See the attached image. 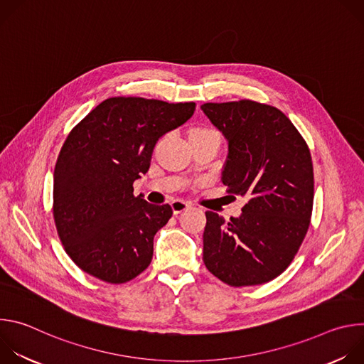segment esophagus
<instances>
[{
  "mask_svg": "<svg viewBox=\"0 0 364 364\" xmlns=\"http://www.w3.org/2000/svg\"><path fill=\"white\" fill-rule=\"evenodd\" d=\"M188 207H190V204L187 201H184V200H173L171 201V209H173L174 215H178V213L187 210Z\"/></svg>",
  "mask_w": 364,
  "mask_h": 364,
  "instance_id": "1",
  "label": "esophagus"
}]
</instances>
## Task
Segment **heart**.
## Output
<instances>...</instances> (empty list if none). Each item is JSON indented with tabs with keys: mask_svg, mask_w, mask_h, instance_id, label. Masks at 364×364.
<instances>
[{
	"mask_svg": "<svg viewBox=\"0 0 364 364\" xmlns=\"http://www.w3.org/2000/svg\"><path fill=\"white\" fill-rule=\"evenodd\" d=\"M204 131H209V129H194L193 132H204Z\"/></svg>",
	"mask_w": 364,
	"mask_h": 364,
	"instance_id": "obj_1",
	"label": "heart"
}]
</instances>
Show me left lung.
Wrapping results in <instances>:
<instances>
[{
	"instance_id": "1",
	"label": "left lung",
	"mask_w": 364,
	"mask_h": 364,
	"mask_svg": "<svg viewBox=\"0 0 364 364\" xmlns=\"http://www.w3.org/2000/svg\"><path fill=\"white\" fill-rule=\"evenodd\" d=\"M200 108L228 141L222 183L247 198L230 222L205 212L204 265L230 287L265 284L288 268L309 226L314 171L308 145L285 114L264 103Z\"/></svg>"
}]
</instances>
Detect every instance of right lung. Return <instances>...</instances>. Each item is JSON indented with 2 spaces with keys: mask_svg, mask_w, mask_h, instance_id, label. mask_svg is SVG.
<instances>
[{
  "mask_svg": "<svg viewBox=\"0 0 364 364\" xmlns=\"http://www.w3.org/2000/svg\"><path fill=\"white\" fill-rule=\"evenodd\" d=\"M196 111L194 102L109 97L66 138L53 174V216L72 261L86 274L124 284L148 268L154 236L173 216L170 204L134 196L152 149Z\"/></svg>",
  "mask_w": 364,
  "mask_h": 364,
  "instance_id": "1",
  "label": "right lung"
}]
</instances>
